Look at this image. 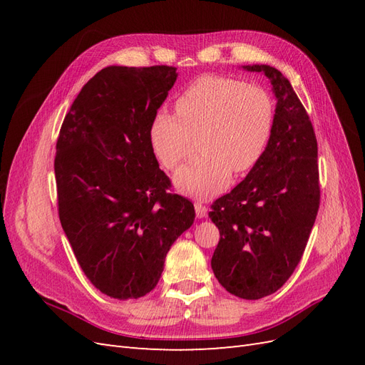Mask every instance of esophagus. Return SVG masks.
I'll return each instance as SVG.
<instances>
[{
	"label": "esophagus",
	"instance_id": "1",
	"mask_svg": "<svg viewBox=\"0 0 365 365\" xmlns=\"http://www.w3.org/2000/svg\"><path fill=\"white\" fill-rule=\"evenodd\" d=\"M195 210L197 217H205L207 216V207L202 202H195Z\"/></svg>",
	"mask_w": 365,
	"mask_h": 365
}]
</instances>
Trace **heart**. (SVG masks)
<instances>
[{"mask_svg":"<svg viewBox=\"0 0 365 365\" xmlns=\"http://www.w3.org/2000/svg\"><path fill=\"white\" fill-rule=\"evenodd\" d=\"M274 125L271 96L257 85L224 76H204L176 98L175 115L160 111L149 126V145L165 169L175 170L192 138L201 155L173 176L180 192L212 197L262 158Z\"/></svg>","mask_w":365,"mask_h":365,"instance_id":"b5f03b06","label":"heart"}]
</instances>
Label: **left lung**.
Returning <instances> with one entry per match:
<instances>
[{
  "instance_id": "left-lung-1",
  "label": "left lung",
  "mask_w": 365,
  "mask_h": 365,
  "mask_svg": "<svg viewBox=\"0 0 365 365\" xmlns=\"http://www.w3.org/2000/svg\"><path fill=\"white\" fill-rule=\"evenodd\" d=\"M272 85L274 125L262 158L208 213L219 228L212 269L236 297L274 294L300 263L319 207L318 146L311 120L289 81L269 65H244Z\"/></svg>"
}]
</instances>
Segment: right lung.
<instances>
[{
    "label": "right lung",
    "instance_id": "1",
    "mask_svg": "<svg viewBox=\"0 0 365 365\" xmlns=\"http://www.w3.org/2000/svg\"><path fill=\"white\" fill-rule=\"evenodd\" d=\"M178 73L111 65L88 81L65 115L54 175L59 219L82 271L117 300L155 288L165 254L195 220L149 145V126Z\"/></svg>",
    "mask_w": 365,
    "mask_h": 365
}]
</instances>
